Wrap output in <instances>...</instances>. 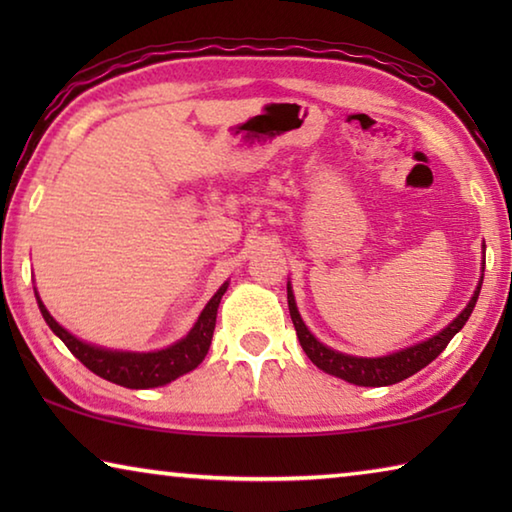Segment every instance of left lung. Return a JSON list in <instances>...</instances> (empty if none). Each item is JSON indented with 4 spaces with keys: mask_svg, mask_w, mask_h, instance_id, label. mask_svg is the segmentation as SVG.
Returning <instances> with one entry per match:
<instances>
[{
    "mask_svg": "<svg viewBox=\"0 0 512 512\" xmlns=\"http://www.w3.org/2000/svg\"><path fill=\"white\" fill-rule=\"evenodd\" d=\"M481 284H483V275H481V282H479V287H476L472 300L467 302V307L443 329V332L431 336L429 341L413 345V348H406V350H400V352L388 354V357H379V359L350 357V354L329 350L327 345L320 343L316 336L305 327V323H302L298 307H296V300H293L291 284H287V298H289V314L293 320V327H296V334H298L302 350H305L307 357L314 361L320 370H325V372H329V375L341 377L357 386H391V384H397V381L415 375V372L422 370L424 366H429V363L447 348V343L452 341L458 332H461L463 325L467 323V318H470L472 309L476 305V298H479Z\"/></svg>",
    "mask_w": 512,
    "mask_h": 512,
    "instance_id": "obj_1",
    "label": "left lung"
}]
</instances>
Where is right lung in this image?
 Instances as JSON below:
<instances>
[{"mask_svg":"<svg viewBox=\"0 0 512 512\" xmlns=\"http://www.w3.org/2000/svg\"><path fill=\"white\" fill-rule=\"evenodd\" d=\"M225 289H228V282H225L223 287L214 293V298L207 302L201 316L196 320V325L192 327V332H189L183 341H178L167 350L144 354L94 348V345L79 341L76 336L69 334L67 329L60 327L56 320L51 318L47 307L42 305L40 298L38 307L42 311V318H45L47 325L51 327V332H54L58 339L67 345V350L72 352L85 368L92 370L94 375L126 388H153L178 379L180 375H185V372L194 370L198 363L205 359L216 325V309H219V302Z\"/></svg>","mask_w":512,"mask_h":512,"instance_id":"add662e5","label":"right lung"}]
</instances>
